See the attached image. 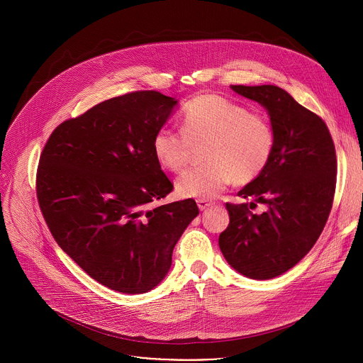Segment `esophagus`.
<instances>
[{"label": "esophagus", "instance_id": "34e87169", "mask_svg": "<svg viewBox=\"0 0 363 363\" xmlns=\"http://www.w3.org/2000/svg\"><path fill=\"white\" fill-rule=\"evenodd\" d=\"M196 205H198V208H199L201 211H203V210L208 208V206H211L213 202L208 201V199H198V201H196Z\"/></svg>", "mask_w": 363, "mask_h": 363}]
</instances>
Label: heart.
<instances>
[{
  "label": "heart",
  "mask_w": 363,
  "mask_h": 363,
  "mask_svg": "<svg viewBox=\"0 0 363 363\" xmlns=\"http://www.w3.org/2000/svg\"><path fill=\"white\" fill-rule=\"evenodd\" d=\"M181 119L184 132L162 128L155 133L152 146L155 158L171 172H182L195 150L206 146L203 160L210 165L188 171L177 181V192L182 198L211 199L231 182L250 184L273 157L270 122L221 96L194 97Z\"/></svg>",
  "instance_id": "obj_1"
}]
</instances>
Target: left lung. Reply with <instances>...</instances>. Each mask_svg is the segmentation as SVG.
Listing matches in <instances>:
<instances>
[{
	"instance_id": "left-lung-1",
	"label": "left lung",
	"mask_w": 363,
	"mask_h": 363,
	"mask_svg": "<svg viewBox=\"0 0 363 363\" xmlns=\"http://www.w3.org/2000/svg\"><path fill=\"white\" fill-rule=\"evenodd\" d=\"M267 111L274 150L267 168L240 192L248 203H227L230 224L218 244L227 263L252 280L274 279L312 250L332 210L336 152L326 123L273 84L231 86ZM267 205L252 215L256 202Z\"/></svg>"
}]
</instances>
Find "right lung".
I'll list each match as a JSON object with an SVG mask.
<instances>
[{
  "mask_svg": "<svg viewBox=\"0 0 363 363\" xmlns=\"http://www.w3.org/2000/svg\"><path fill=\"white\" fill-rule=\"evenodd\" d=\"M177 105L155 90L112 97L59 125L40 157L37 198L51 234L91 279L119 293L157 287L199 214L194 199L150 206L174 188L152 142Z\"/></svg>",
  "mask_w": 363,
  "mask_h": 363,
  "instance_id": "1",
  "label": "right lung"
}]
</instances>
